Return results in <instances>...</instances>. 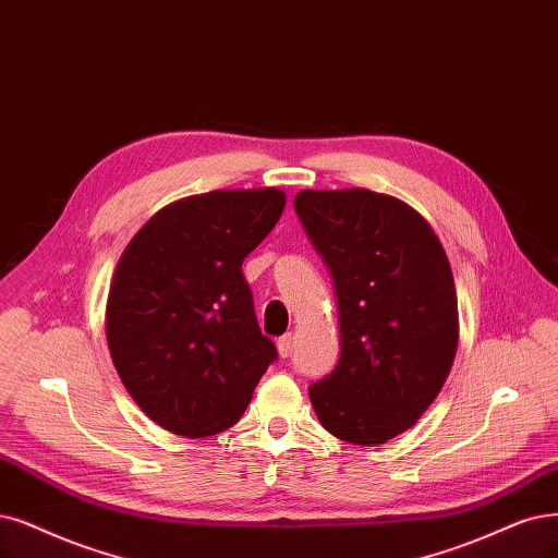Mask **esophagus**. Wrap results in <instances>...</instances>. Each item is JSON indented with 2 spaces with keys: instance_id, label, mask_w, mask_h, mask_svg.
Wrapping results in <instances>:
<instances>
[{
  "instance_id": "1",
  "label": "esophagus",
  "mask_w": 558,
  "mask_h": 558,
  "mask_svg": "<svg viewBox=\"0 0 558 558\" xmlns=\"http://www.w3.org/2000/svg\"><path fill=\"white\" fill-rule=\"evenodd\" d=\"M292 349H294V336H292V333H287V336L278 338V354H280L282 359L292 356Z\"/></svg>"
}]
</instances>
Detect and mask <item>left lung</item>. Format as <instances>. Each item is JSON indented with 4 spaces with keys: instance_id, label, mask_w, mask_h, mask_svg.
<instances>
[{
    "instance_id": "left-lung-1",
    "label": "left lung",
    "mask_w": 558,
    "mask_h": 558,
    "mask_svg": "<svg viewBox=\"0 0 558 558\" xmlns=\"http://www.w3.org/2000/svg\"><path fill=\"white\" fill-rule=\"evenodd\" d=\"M294 209L333 276L340 359L311 384L333 437L375 446L439 396L458 349V294L444 247L409 204L365 189L301 191Z\"/></svg>"
}]
</instances>
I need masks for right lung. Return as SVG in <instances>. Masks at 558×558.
Segmentation results:
<instances>
[{
    "label": "right lung",
    "mask_w": 558,
    "mask_h": 558,
    "mask_svg": "<svg viewBox=\"0 0 558 558\" xmlns=\"http://www.w3.org/2000/svg\"><path fill=\"white\" fill-rule=\"evenodd\" d=\"M282 209L278 189L185 197L144 225L117 264L106 311L112 363L144 414L174 435L232 427L278 359L241 264Z\"/></svg>",
    "instance_id": "right-lung-1"
}]
</instances>
